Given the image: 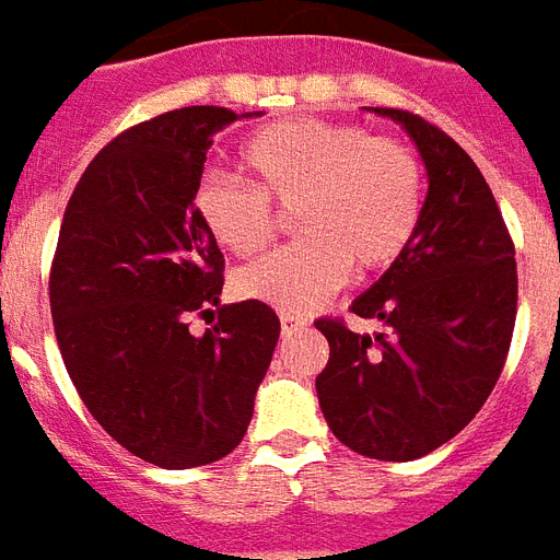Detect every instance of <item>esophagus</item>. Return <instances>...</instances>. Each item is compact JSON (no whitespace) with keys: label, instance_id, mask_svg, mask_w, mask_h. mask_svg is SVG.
I'll return each mask as SVG.
<instances>
[{"label":"esophagus","instance_id":"34e87169","mask_svg":"<svg viewBox=\"0 0 560 560\" xmlns=\"http://www.w3.org/2000/svg\"><path fill=\"white\" fill-rule=\"evenodd\" d=\"M281 328H284V334L290 331H299V328H305L307 319L305 316H299V314H288V311H281Z\"/></svg>","mask_w":560,"mask_h":560}]
</instances>
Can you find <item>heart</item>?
<instances>
[{"mask_svg": "<svg viewBox=\"0 0 560 560\" xmlns=\"http://www.w3.org/2000/svg\"><path fill=\"white\" fill-rule=\"evenodd\" d=\"M255 186L209 171L194 214L235 255L261 253L276 229L272 206L293 211L299 241L237 276L241 296L288 314L331 299L351 272H381L407 253L424 211V171L407 144L325 118H281L246 139Z\"/></svg>", "mask_w": 560, "mask_h": 560, "instance_id": "obj_1", "label": "heart"}]
</instances>
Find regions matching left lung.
Wrapping results in <instances>:
<instances>
[{
  "label": "left lung",
  "instance_id": "1",
  "mask_svg": "<svg viewBox=\"0 0 560 560\" xmlns=\"http://www.w3.org/2000/svg\"><path fill=\"white\" fill-rule=\"evenodd\" d=\"M372 109L412 136L430 188L407 253L351 305L381 331H351L340 316L314 323L331 349L316 395L346 447L409 462L451 442L494 389L517 316V264L468 153L409 109Z\"/></svg>",
  "mask_w": 560,
  "mask_h": 560
}]
</instances>
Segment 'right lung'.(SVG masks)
<instances>
[{
    "label": "right lung",
    "instance_id": "1",
    "mask_svg": "<svg viewBox=\"0 0 560 560\" xmlns=\"http://www.w3.org/2000/svg\"><path fill=\"white\" fill-rule=\"evenodd\" d=\"M226 107H183L118 133L66 206L48 302L63 366L92 418L168 470L223 459L244 439L281 323L264 302L220 305L223 253L194 188ZM191 315L219 323L202 338Z\"/></svg>",
    "mask_w": 560,
    "mask_h": 560
}]
</instances>
